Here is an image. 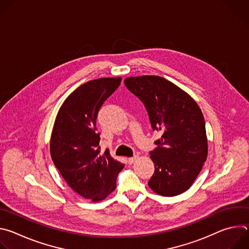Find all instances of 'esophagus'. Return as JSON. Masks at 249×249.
Instances as JSON below:
<instances>
[{
  "instance_id": "obj_1",
  "label": "esophagus",
  "mask_w": 249,
  "mask_h": 249,
  "mask_svg": "<svg viewBox=\"0 0 249 249\" xmlns=\"http://www.w3.org/2000/svg\"><path fill=\"white\" fill-rule=\"evenodd\" d=\"M137 159H138L137 156H135V157H133V158H129V159H128V163H129V164H132Z\"/></svg>"
}]
</instances>
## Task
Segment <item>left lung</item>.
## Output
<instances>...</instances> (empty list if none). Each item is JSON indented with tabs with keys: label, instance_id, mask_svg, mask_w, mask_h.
Instances as JSON below:
<instances>
[{
	"label": "left lung",
	"instance_id": "left-lung-1",
	"mask_svg": "<svg viewBox=\"0 0 249 249\" xmlns=\"http://www.w3.org/2000/svg\"><path fill=\"white\" fill-rule=\"evenodd\" d=\"M127 89L144 103L152 129L161 131L150 153L155 173L148 182L159 195L172 197L188 190L208 156L205 120L196 101L159 76L131 77Z\"/></svg>",
	"mask_w": 249,
	"mask_h": 249
}]
</instances>
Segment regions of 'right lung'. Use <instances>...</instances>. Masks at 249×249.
I'll use <instances>...</instances> for the list:
<instances>
[{
  "mask_svg": "<svg viewBox=\"0 0 249 249\" xmlns=\"http://www.w3.org/2000/svg\"><path fill=\"white\" fill-rule=\"evenodd\" d=\"M121 78L89 81L71 93L55 119L50 154L63 178L75 192L92 202L107 197L116 188L124 164L100 154L96 118L103 102L119 87Z\"/></svg>",
  "mask_w": 249,
  "mask_h": 249,
  "instance_id": "1",
  "label": "right lung"
}]
</instances>
